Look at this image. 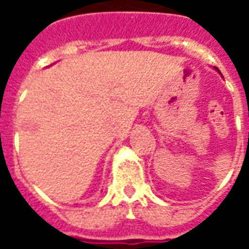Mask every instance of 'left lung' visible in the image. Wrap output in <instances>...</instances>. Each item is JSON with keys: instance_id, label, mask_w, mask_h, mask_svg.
<instances>
[{"instance_id": "1", "label": "left lung", "mask_w": 249, "mask_h": 249, "mask_svg": "<svg viewBox=\"0 0 249 249\" xmlns=\"http://www.w3.org/2000/svg\"><path fill=\"white\" fill-rule=\"evenodd\" d=\"M216 69H217V68H216ZM217 71H219V69H217Z\"/></svg>"}]
</instances>
